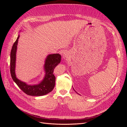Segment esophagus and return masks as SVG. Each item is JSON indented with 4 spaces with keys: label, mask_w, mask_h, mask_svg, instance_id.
<instances>
[{
    "label": "esophagus",
    "mask_w": 127,
    "mask_h": 127,
    "mask_svg": "<svg viewBox=\"0 0 127 127\" xmlns=\"http://www.w3.org/2000/svg\"><path fill=\"white\" fill-rule=\"evenodd\" d=\"M63 57L64 59L65 58H67L68 57V56H67V53L66 52H64L63 53Z\"/></svg>",
    "instance_id": "obj_1"
}]
</instances>
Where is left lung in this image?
<instances>
[{
  "mask_svg": "<svg viewBox=\"0 0 127 127\" xmlns=\"http://www.w3.org/2000/svg\"><path fill=\"white\" fill-rule=\"evenodd\" d=\"M73 89H74V88H73ZM74 90L75 91V90H74ZM75 92H76V91H75ZM76 93H77V92H76Z\"/></svg>",
  "mask_w": 127,
  "mask_h": 127,
  "instance_id": "8db88e82",
  "label": "left lung"
}]
</instances>
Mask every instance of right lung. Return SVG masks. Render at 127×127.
<instances>
[{
	"label": "right lung",
	"instance_id": "1",
	"mask_svg": "<svg viewBox=\"0 0 127 127\" xmlns=\"http://www.w3.org/2000/svg\"><path fill=\"white\" fill-rule=\"evenodd\" d=\"M21 32V31H20ZM20 35L11 49L10 52V74L11 77L17 86L26 94L31 96H43L51 92L55 87L56 77L53 75V70L61 61V55L58 53L47 56L44 61V69L45 75L43 80L39 84L35 85H29L16 77L15 74L16 67V52L17 44Z\"/></svg>",
	"mask_w": 127,
	"mask_h": 127
}]
</instances>
